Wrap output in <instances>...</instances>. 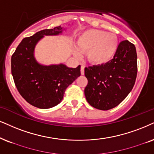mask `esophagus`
Listing matches in <instances>:
<instances>
[{
  "mask_svg": "<svg viewBox=\"0 0 154 154\" xmlns=\"http://www.w3.org/2000/svg\"><path fill=\"white\" fill-rule=\"evenodd\" d=\"M80 71H81V74L83 75L84 74H85V66H84V65H82L81 66Z\"/></svg>",
  "mask_w": 154,
  "mask_h": 154,
  "instance_id": "esophagus-1",
  "label": "esophagus"
}]
</instances>
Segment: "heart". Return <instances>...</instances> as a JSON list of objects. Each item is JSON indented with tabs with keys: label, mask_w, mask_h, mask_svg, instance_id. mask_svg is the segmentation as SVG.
<instances>
[{
	"label": "heart",
	"mask_w": 154,
	"mask_h": 154,
	"mask_svg": "<svg viewBox=\"0 0 154 154\" xmlns=\"http://www.w3.org/2000/svg\"><path fill=\"white\" fill-rule=\"evenodd\" d=\"M119 39L115 34L104 31L89 29L79 35L77 40L75 54L87 53L89 63L101 65L109 62L117 51Z\"/></svg>",
	"instance_id": "heart-1"
}]
</instances>
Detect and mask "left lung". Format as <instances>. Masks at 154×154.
<instances>
[{"label":"left lung","mask_w":154,"mask_h":154,"mask_svg":"<svg viewBox=\"0 0 154 154\" xmlns=\"http://www.w3.org/2000/svg\"><path fill=\"white\" fill-rule=\"evenodd\" d=\"M88 83L85 89L87 102L100 110L115 107L133 89L137 75L135 45L123 40L113 59L101 65L85 68Z\"/></svg>","instance_id":"obj_1"}]
</instances>
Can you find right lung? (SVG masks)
Here are the masks:
<instances>
[{"instance_id":"1","label":"right lung","mask_w":154,"mask_h":154,"mask_svg":"<svg viewBox=\"0 0 154 154\" xmlns=\"http://www.w3.org/2000/svg\"><path fill=\"white\" fill-rule=\"evenodd\" d=\"M61 26L45 29L23 39L11 57V72L21 96L32 106L49 109L63 100L65 89L81 75L80 65L68 67L64 64L42 65L36 61L34 50L45 35L62 33Z\"/></svg>"}]
</instances>
